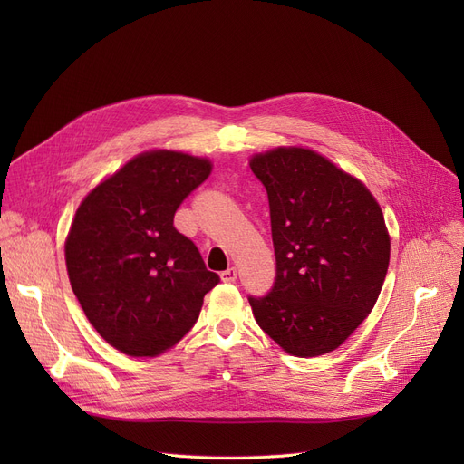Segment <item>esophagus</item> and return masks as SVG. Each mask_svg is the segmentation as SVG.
Masks as SVG:
<instances>
[{
  "label": "esophagus",
  "instance_id": "obj_1",
  "mask_svg": "<svg viewBox=\"0 0 464 464\" xmlns=\"http://www.w3.org/2000/svg\"><path fill=\"white\" fill-rule=\"evenodd\" d=\"M219 278H222V282H235L237 280V269H235V266H229L227 271L219 273Z\"/></svg>",
  "mask_w": 464,
  "mask_h": 464
}]
</instances>
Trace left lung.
Masks as SVG:
<instances>
[{
    "label": "left lung",
    "mask_w": 464,
    "mask_h": 464,
    "mask_svg": "<svg viewBox=\"0 0 464 464\" xmlns=\"http://www.w3.org/2000/svg\"><path fill=\"white\" fill-rule=\"evenodd\" d=\"M269 195L276 282L250 297L257 325L289 355L344 344L382 291L392 238L371 189L306 146L250 158Z\"/></svg>",
    "instance_id": "left-lung-1"
}]
</instances>
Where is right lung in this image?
I'll return each mask as SVG.
<instances>
[{
  "instance_id": "obj_1",
  "label": "right lung",
  "mask_w": 464,
  "mask_h": 464,
  "mask_svg": "<svg viewBox=\"0 0 464 464\" xmlns=\"http://www.w3.org/2000/svg\"><path fill=\"white\" fill-rule=\"evenodd\" d=\"M212 161L180 150H146L97 184L65 238L67 275L86 318L131 357H156L198 322L219 282L173 226Z\"/></svg>"
}]
</instances>
